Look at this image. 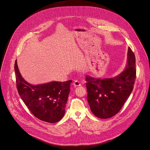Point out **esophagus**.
Instances as JSON below:
<instances>
[{"instance_id": "obj_1", "label": "esophagus", "mask_w": 150, "mask_h": 150, "mask_svg": "<svg viewBox=\"0 0 150 150\" xmlns=\"http://www.w3.org/2000/svg\"><path fill=\"white\" fill-rule=\"evenodd\" d=\"M74 85L75 87H78V86H81V83L80 81H78V80H75L74 82Z\"/></svg>"}]
</instances>
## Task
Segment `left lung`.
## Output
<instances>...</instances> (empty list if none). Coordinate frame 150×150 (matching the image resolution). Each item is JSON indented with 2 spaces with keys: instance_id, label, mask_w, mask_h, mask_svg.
Returning <instances> with one entry per match:
<instances>
[{
  "instance_id": "left-lung-1",
  "label": "left lung",
  "mask_w": 150,
  "mask_h": 150,
  "mask_svg": "<svg viewBox=\"0 0 150 150\" xmlns=\"http://www.w3.org/2000/svg\"><path fill=\"white\" fill-rule=\"evenodd\" d=\"M136 71L135 56L129 47L127 66L120 75L103 79L85 77L87 100L96 117L110 118L120 110L134 88Z\"/></svg>"
}]
</instances>
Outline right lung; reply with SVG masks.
Segmentation results:
<instances>
[{
  "label": "right lung",
  "instance_id": "right-lung-1",
  "mask_svg": "<svg viewBox=\"0 0 150 150\" xmlns=\"http://www.w3.org/2000/svg\"><path fill=\"white\" fill-rule=\"evenodd\" d=\"M16 88L30 112L38 119L48 123L59 121L65 114L72 80L31 85L21 76L15 62Z\"/></svg>",
  "mask_w": 150,
  "mask_h": 150
}]
</instances>
